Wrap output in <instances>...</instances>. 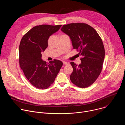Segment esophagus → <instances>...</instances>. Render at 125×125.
Returning a JSON list of instances; mask_svg holds the SVG:
<instances>
[{
    "instance_id": "1",
    "label": "esophagus",
    "mask_w": 125,
    "mask_h": 125,
    "mask_svg": "<svg viewBox=\"0 0 125 125\" xmlns=\"http://www.w3.org/2000/svg\"><path fill=\"white\" fill-rule=\"evenodd\" d=\"M63 63L64 65H68L69 64L68 62H65V61H63Z\"/></svg>"
}]
</instances>
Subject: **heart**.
Here are the masks:
<instances>
[{"mask_svg": "<svg viewBox=\"0 0 125 125\" xmlns=\"http://www.w3.org/2000/svg\"><path fill=\"white\" fill-rule=\"evenodd\" d=\"M62 35H63V34H62Z\"/></svg>", "mask_w": 125, "mask_h": 125, "instance_id": "1", "label": "heart"}]
</instances>
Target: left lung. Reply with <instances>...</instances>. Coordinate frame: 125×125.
Returning <instances> with one entry per match:
<instances>
[{
	"label": "left lung",
	"instance_id": "left-lung-1",
	"mask_svg": "<svg viewBox=\"0 0 125 125\" xmlns=\"http://www.w3.org/2000/svg\"><path fill=\"white\" fill-rule=\"evenodd\" d=\"M61 30L70 37L73 48L82 56L81 64L70 63L73 68L70 75L71 82L81 88L91 85L103 68L105 49L101 38L92 27L85 23L64 25Z\"/></svg>",
	"mask_w": 125,
	"mask_h": 125
}]
</instances>
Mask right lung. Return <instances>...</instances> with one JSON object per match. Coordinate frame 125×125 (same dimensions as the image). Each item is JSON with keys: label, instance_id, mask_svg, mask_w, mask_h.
<instances>
[{"label": "right lung", "instance_id": "obj_1", "mask_svg": "<svg viewBox=\"0 0 125 125\" xmlns=\"http://www.w3.org/2000/svg\"><path fill=\"white\" fill-rule=\"evenodd\" d=\"M61 25H41L33 27L21 39L19 45V64L30 83L39 89L45 90L52 84L63 63L54 59L47 64L42 59V52L48 46V40Z\"/></svg>", "mask_w": 125, "mask_h": 125}]
</instances>
